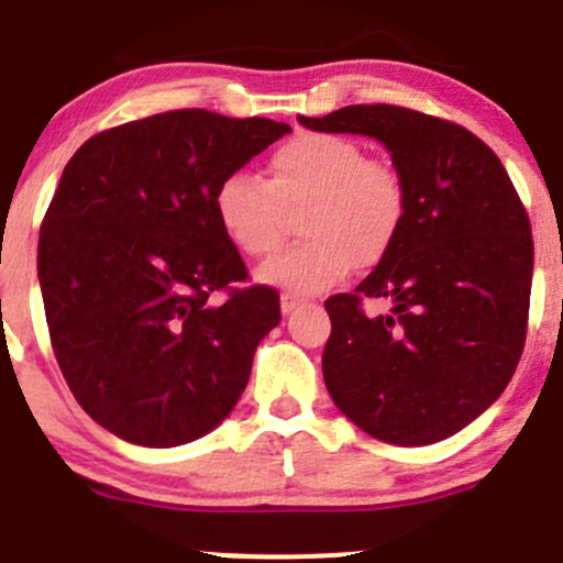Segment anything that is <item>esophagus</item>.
I'll return each mask as SVG.
<instances>
[{
  "mask_svg": "<svg viewBox=\"0 0 563 563\" xmlns=\"http://www.w3.org/2000/svg\"><path fill=\"white\" fill-rule=\"evenodd\" d=\"M301 301H305V297H299L297 291H283L280 294V310L283 312H291L294 307H299Z\"/></svg>",
  "mask_w": 563,
  "mask_h": 563,
  "instance_id": "1",
  "label": "esophagus"
}]
</instances>
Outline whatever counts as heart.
<instances>
[{
    "instance_id": "obj_1",
    "label": "heart",
    "mask_w": 563,
    "mask_h": 563,
    "mask_svg": "<svg viewBox=\"0 0 563 563\" xmlns=\"http://www.w3.org/2000/svg\"><path fill=\"white\" fill-rule=\"evenodd\" d=\"M307 236L262 269L299 294L334 286L351 266H375L405 229L410 188L388 158L366 156L353 137L301 132L272 151L264 177L234 169L212 194L218 227L240 253L266 258L283 245L286 210Z\"/></svg>"
}]
</instances>
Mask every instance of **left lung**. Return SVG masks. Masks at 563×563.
I'll use <instances>...</instances> for the list:
<instances>
[{"instance_id": "obj_1", "label": "left lung", "mask_w": 563, "mask_h": 563, "mask_svg": "<svg viewBox=\"0 0 563 563\" xmlns=\"http://www.w3.org/2000/svg\"><path fill=\"white\" fill-rule=\"evenodd\" d=\"M299 123L380 140L410 188L388 256L356 291L327 299L331 399L390 445L445 440L499 399L523 353L534 272L529 212L499 156L445 118L351 104ZM369 298H388L391 312L369 317Z\"/></svg>"}]
</instances>
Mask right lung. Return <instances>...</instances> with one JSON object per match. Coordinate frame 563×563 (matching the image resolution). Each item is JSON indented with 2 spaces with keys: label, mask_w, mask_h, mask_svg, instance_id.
I'll return each instance as SVG.
<instances>
[{
  "label": "right lung",
  "mask_w": 563,
  "mask_h": 563,
  "mask_svg": "<svg viewBox=\"0 0 563 563\" xmlns=\"http://www.w3.org/2000/svg\"><path fill=\"white\" fill-rule=\"evenodd\" d=\"M288 132L169 110L93 134L64 167L37 245L47 331L78 405L121 440H199L245 390L280 294L245 286L212 194Z\"/></svg>",
  "instance_id": "obj_1"
}]
</instances>
